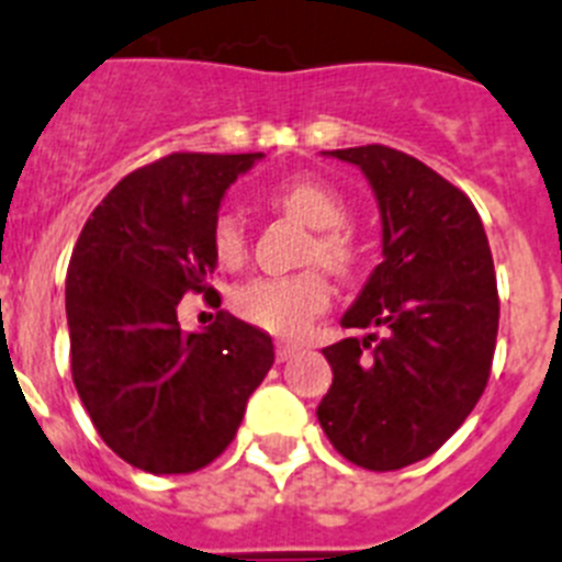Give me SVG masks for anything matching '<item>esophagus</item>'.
<instances>
[{
  "label": "esophagus",
  "mask_w": 562,
  "mask_h": 562,
  "mask_svg": "<svg viewBox=\"0 0 562 562\" xmlns=\"http://www.w3.org/2000/svg\"><path fill=\"white\" fill-rule=\"evenodd\" d=\"M296 353H300V345H296V341H277V362H288V359Z\"/></svg>",
  "instance_id": "esophagus-1"
}]
</instances>
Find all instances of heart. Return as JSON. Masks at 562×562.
Listing matches in <instances>:
<instances>
[{"label":"heart","instance_id":"b5f03b06","mask_svg":"<svg viewBox=\"0 0 562 562\" xmlns=\"http://www.w3.org/2000/svg\"><path fill=\"white\" fill-rule=\"evenodd\" d=\"M274 200L282 209L319 228L311 257L330 268L348 271L353 266V240L345 232L348 206L339 192L319 178H291L274 189ZM214 257L223 266H237L246 257V232L240 214L223 209L212 223ZM330 285L319 271H302L294 277H254L232 291L234 314L277 336H300L311 322L328 308Z\"/></svg>","mask_w":562,"mask_h":562}]
</instances>
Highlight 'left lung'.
Here are the masks:
<instances>
[{"label":"left lung","instance_id":"8db88e82","mask_svg":"<svg viewBox=\"0 0 562 562\" xmlns=\"http://www.w3.org/2000/svg\"><path fill=\"white\" fill-rule=\"evenodd\" d=\"M362 169L382 214V262L341 328L375 339L325 348L334 384L316 407L339 456L373 472L432 456L486 387L497 339L495 266L472 200L382 144L325 153Z\"/></svg>","mask_w":562,"mask_h":562}]
</instances>
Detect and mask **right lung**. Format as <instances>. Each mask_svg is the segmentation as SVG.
Here are the masks:
<instances>
[{"mask_svg": "<svg viewBox=\"0 0 562 562\" xmlns=\"http://www.w3.org/2000/svg\"><path fill=\"white\" fill-rule=\"evenodd\" d=\"M260 158L166 155L126 175L72 248V382L106 447L153 475L221 456L274 364L271 336L223 311L198 334L178 325L183 294H214L212 223L226 189Z\"/></svg>", "mask_w": 562, "mask_h": 562, "instance_id": "right-lung-1", "label": "right lung"}]
</instances>
